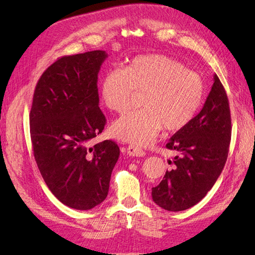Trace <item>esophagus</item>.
<instances>
[{
    "label": "esophagus",
    "mask_w": 255,
    "mask_h": 255,
    "mask_svg": "<svg viewBox=\"0 0 255 255\" xmlns=\"http://www.w3.org/2000/svg\"><path fill=\"white\" fill-rule=\"evenodd\" d=\"M127 153L129 155H131V156H143L145 154V152L142 149H140V148L136 147V145H133V144L128 145Z\"/></svg>",
    "instance_id": "esophagus-1"
}]
</instances>
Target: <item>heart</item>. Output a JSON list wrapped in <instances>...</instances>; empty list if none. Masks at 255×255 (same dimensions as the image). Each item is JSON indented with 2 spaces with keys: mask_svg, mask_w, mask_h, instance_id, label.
<instances>
[{
  "mask_svg": "<svg viewBox=\"0 0 255 255\" xmlns=\"http://www.w3.org/2000/svg\"><path fill=\"white\" fill-rule=\"evenodd\" d=\"M134 92H142L143 108L129 112L113 124V136L137 145L152 143L161 129L177 131L196 116L204 99V82L176 59L163 55L132 58L125 69L104 74L101 97L108 110L123 114Z\"/></svg>",
  "mask_w": 255,
  "mask_h": 255,
  "instance_id": "b5f03b06",
  "label": "heart"
}]
</instances>
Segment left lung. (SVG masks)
I'll list each match as a JSON object with an SVG mask.
<instances>
[{
	"mask_svg": "<svg viewBox=\"0 0 255 255\" xmlns=\"http://www.w3.org/2000/svg\"><path fill=\"white\" fill-rule=\"evenodd\" d=\"M231 117L227 93L217 75L205 104L186 127L166 143L176 151L163 180L152 187V199L165 210L193 207L207 194L221 174L228 158Z\"/></svg>",
	"mask_w": 255,
	"mask_h": 255,
	"instance_id": "left-lung-1",
	"label": "left lung"
}]
</instances>
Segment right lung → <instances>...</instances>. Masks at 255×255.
Returning <instances> with one entry per match:
<instances>
[{
  "label": "right lung",
  "mask_w": 255,
  "mask_h": 255,
  "mask_svg": "<svg viewBox=\"0 0 255 255\" xmlns=\"http://www.w3.org/2000/svg\"><path fill=\"white\" fill-rule=\"evenodd\" d=\"M106 58L103 50L59 58L41 74L32 97L30 138L38 169L51 193L78 210L104 202L119 158L112 140L90 145L106 124L97 89Z\"/></svg>",
  "instance_id": "add662e5"
}]
</instances>
